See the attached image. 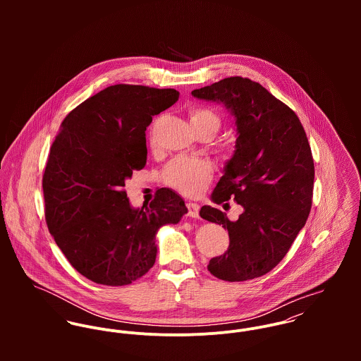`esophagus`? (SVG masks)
Returning <instances> with one entry per match:
<instances>
[{
  "mask_svg": "<svg viewBox=\"0 0 361 361\" xmlns=\"http://www.w3.org/2000/svg\"><path fill=\"white\" fill-rule=\"evenodd\" d=\"M200 206L196 203H188V215L192 218H199Z\"/></svg>",
  "mask_w": 361,
  "mask_h": 361,
  "instance_id": "esophagus-1",
  "label": "esophagus"
}]
</instances>
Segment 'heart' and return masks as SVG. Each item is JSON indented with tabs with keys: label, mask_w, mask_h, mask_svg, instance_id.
<instances>
[{
	"label": "heart",
	"mask_w": 361,
	"mask_h": 361,
	"mask_svg": "<svg viewBox=\"0 0 361 361\" xmlns=\"http://www.w3.org/2000/svg\"><path fill=\"white\" fill-rule=\"evenodd\" d=\"M190 123L195 129H208L215 135L221 128V116L206 106H195L189 112ZM212 168L206 159L176 158L164 171V180L182 195L195 196L203 190L211 178Z\"/></svg>",
	"instance_id": "b5f03b06"
}]
</instances>
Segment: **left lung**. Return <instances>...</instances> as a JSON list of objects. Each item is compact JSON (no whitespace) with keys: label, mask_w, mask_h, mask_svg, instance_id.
Segmentation results:
<instances>
[{"label":"left lung","mask_w":361,"mask_h":361,"mask_svg":"<svg viewBox=\"0 0 361 361\" xmlns=\"http://www.w3.org/2000/svg\"><path fill=\"white\" fill-rule=\"evenodd\" d=\"M192 94L225 104L236 119V150L212 200L232 197L245 209L232 222L221 209L202 207V218L229 233L228 250L207 268L228 282L255 279L286 256L307 221L314 161L306 132L295 111L247 78H226Z\"/></svg>","instance_id":"1"}]
</instances>
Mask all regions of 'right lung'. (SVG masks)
Listing matches in <instances>:
<instances>
[{
    "label": "right lung",
    "mask_w": 361,
    "mask_h": 361,
    "mask_svg": "<svg viewBox=\"0 0 361 361\" xmlns=\"http://www.w3.org/2000/svg\"><path fill=\"white\" fill-rule=\"evenodd\" d=\"M175 89L115 85L61 123L43 175L46 222L71 265L87 279L123 286L155 262L157 231L178 224L185 202L164 188L132 208L125 182L146 165V129L178 102Z\"/></svg>",
    "instance_id": "add662e5"
}]
</instances>
